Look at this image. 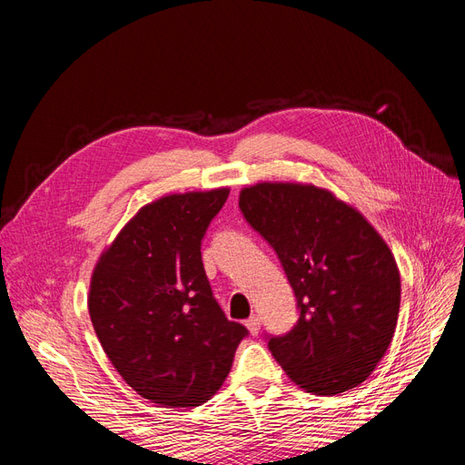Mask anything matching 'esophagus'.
<instances>
[{
	"mask_svg": "<svg viewBox=\"0 0 465 465\" xmlns=\"http://www.w3.org/2000/svg\"><path fill=\"white\" fill-rule=\"evenodd\" d=\"M246 328H248V331H250L252 335H258V333H260V328H262L260 318H258V316L248 318V320H246Z\"/></svg>",
	"mask_w": 465,
	"mask_h": 465,
	"instance_id": "1",
	"label": "esophagus"
}]
</instances>
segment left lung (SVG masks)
I'll return each mask as SVG.
<instances>
[{
    "instance_id": "left-lung-1",
    "label": "left lung",
    "mask_w": 465,
    "mask_h": 465,
    "mask_svg": "<svg viewBox=\"0 0 465 465\" xmlns=\"http://www.w3.org/2000/svg\"><path fill=\"white\" fill-rule=\"evenodd\" d=\"M238 205L297 297V323L267 340L281 369L316 396L364 382L400 314V270L384 238L355 207L312 184L262 182L244 188Z\"/></svg>"
}]
</instances>
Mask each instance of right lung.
I'll list each match as a JSON object with an SVG mask.
<instances>
[{
	"label": "right lung",
	"mask_w": 465,
	"mask_h": 465,
	"mask_svg": "<svg viewBox=\"0 0 465 465\" xmlns=\"http://www.w3.org/2000/svg\"><path fill=\"white\" fill-rule=\"evenodd\" d=\"M229 188L173 193L137 211L91 277L89 314L106 357L139 396L198 407L229 376L248 330L221 311L202 262Z\"/></svg>",
	"instance_id": "obj_1"
}]
</instances>
